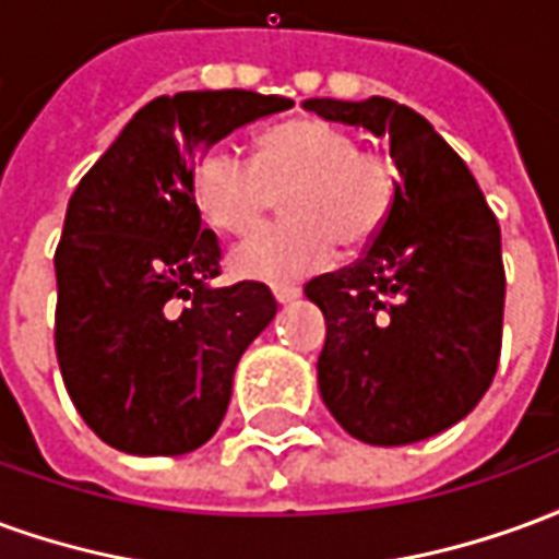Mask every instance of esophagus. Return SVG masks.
I'll use <instances>...</instances> for the list:
<instances>
[{
  "label": "esophagus",
  "mask_w": 559,
  "mask_h": 559,
  "mask_svg": "<svg viewBox=\"0 0 559 559\" xmlns=\"http://www.w3.org/2000/svg\"><path fill=\"white\" fill-rule=\"evenodd\" d=\"M272 296H275L281 305H287L296 302V299L302 296V290H299V287H284V284H278V287H272Z\"/></svg>",
  "instance_id": "obj_1"
}]
</instances>
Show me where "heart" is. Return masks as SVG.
I'll return each mask as SVG.
<instances>
[{
	"label": "heart",
	"instance_id": "obj_1",
	"mask_svg": "<svg viewBox=\"0 0 559 559\" xmlns=\"http://www.w3.org/2000/svg\"><path fill=\"white\" fill-rule=\"evenodd\" d=\"M281 194L287 221L236 245L233 275L293 284L326 266L335 242L344 251L371 245L395 206L399 167L386 155L359 148L350 131L323 119L269 128L254 160L233 148H209L197 160V206L218 230H254Z\"/></svg>",
	"mask_w": 559,
	"mask_h": 559
}]
</instances>
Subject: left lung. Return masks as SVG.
<instances>
[{
	"mask_svg": "<svg viewBox=\"0 0 559 559\" xmlns=\"http://www.w3.org/2000/svg\"><path fill=\"white\" fill-rule=\"evenodd\" d=\"M326 122L389 140L399 197L353 266L305 284L326 317L323 404L371 445L428 440L488 392L503 341L500 224L433 126L392 98H308Z\"/></svg>",
	"mask_w": 559,
	"mask_h": 559,
	"instance_id": "1",
	"label": "left lung"
}]
</instances>
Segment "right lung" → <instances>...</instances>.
I'll return each mask as SVG.
<instances>
[{"mask_svg":"<svg viewBox=\"0 0 559 559\" xmlns=\"http://www.w3.org/2000/svg\"><path fill=\"white\" fill-rule=\"evenodd\" d=\"M248 90L160 95L122 128L68 200L56 248V359L74 407L128 455H185L218 431L236 365L272 323L260 281L212 287L191 158L290 110Z\"/></svg>","mask_w":559,"mask_h":559,"instance_id":"right-lung-1","label":"right lung"}]
</instances>
